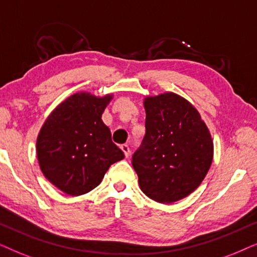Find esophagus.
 <instances>
[{
	"label": "esophagus",
	"instance_id": "obj_1",
	"mask_svg": "<svg viewBox=\"0 0 257 257\" xmlns=\"http://www.w3.org/2000/svg\"><path fill=\"white\" fill-rule=\"evenodd\" d=\"M121 149H122V152L124 153V156L128 157L129 154H131V149H129V146L128 145H122Z\"/></svg>",
	"mask_w": 257,
	"mask_h": 257
}]
</instances>
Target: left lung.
I'll use <instances>...</instances> for the list:
<instances>
[{
    "label": "left lung",
    "instance_id": "8db88e82",
    "mask_svg": "<svg viewBox=\"0 0 257 257\" xmlns=\"http://www.w3.org/2000/svg\"><path fill=\"white\" fill-rule=\"evenodd\" d=\"M146 135L133 155L141 190L161 203H173L200 186L213 161L206 123L187 100L174 93L147 97Z\"/></svg>",
    "mask_w": 257,
    "mask_h": 257
}]
</instances>
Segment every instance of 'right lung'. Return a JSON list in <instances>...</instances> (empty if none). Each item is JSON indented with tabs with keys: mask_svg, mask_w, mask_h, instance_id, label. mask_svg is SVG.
Here are the masks:
<instances>
[{
	"mask_svg": "<svg viewBox=\"0 0 257 257\" xmlns=\"http://www.w3.org/2000/svg\"><path fill=\"white\" fill-rule=\"evenodd\" d=\"M111 96L74 94L49 115L36 142L43 175L71 196L97 187L124 154L111 141L101 116Z\"/></svg>",
	"mask_w": 257,
	"mask_h": 257,
	"instance_id": "right-lung-1",
	"label": "right lung"
}]
</instances>
